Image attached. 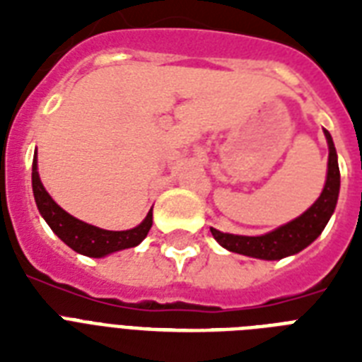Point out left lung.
Masks as SVG:
<instances>
[{"mask_svg":"<svg viewBox=\"0 0 362 362\" xmlns=\"http://www.w3.org/2000/svg\"><path fill=\"white\" fill-rule=\"evenodd\" d=\"M327 144H329V170H327L325 187L320 199L310 206L304 214L295 218L286 226L278 227L274 231L261 235V237H242V235H229L210 227V233L221 246L229 252L247 255V257L267 259L276 261L287 255H295L306 246H310L331 220L332 212L337 209L338 193H340V169H338V156L331 133L325 129Z\"/></svg>","mask_w":362,"mask_h":362,"instance_id":"obj_1","label":"left lung"}]
</instances>
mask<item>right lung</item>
Returning <instances> with one entry per match:
<instances>
[{
    "label": "right lung",
    "instance_id": "add662e5",
    "mask_svg": "<svg viewBox=\"0 0 362 362\" xmlns=\"http://www.w3.org/2000/svg\"><path fill=\"white\" fill-rule=\"evenodd\" d=\"M31 186H33L37 209L50 226V229L71 250L88 255V257H105L109 253L120 252L125 247H135L146 238L148 231L152 227V210L148 212L141 226L127 229V231H107V229H99V227L76 220L67 214L59 204L54 203V199L48 195L41 178H39V173H37V159H33V167H31Z\"/></svg>",
    "mask_w": 362,
    "mask_h": 362
}]
</instances>
